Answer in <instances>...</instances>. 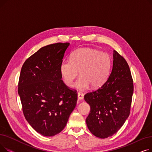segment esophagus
I'll list each match as a JSON object with an SVG mask.
<instances>
[{"instance_id": "esophagus-1", "label": "esophagus", "mask_w": 152, "mask_h": 152, "mask_svg": "<svg viewBox=\"0 0 152 152\" xmlns=\"http://www.w3.org/2000/svg\"><path fill=\"white\" fill-rule=\"evenodd\" d=\"M77 99L79 101H83L84 99V94L81 92H78L77 94Z\"/></svg>"}]
</instances>
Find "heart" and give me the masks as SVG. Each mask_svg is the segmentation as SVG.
I'll return each instance as SVG.
<instances>
[{
	"mask_svg": "<svg viewBox=\"0 0 152 152\" xmlns=\"http://www.w3.org/2000/svg\"><path fill=\"white\" fill-rule=\"evenodd\" d=\"M111 67L112 59L108 53L91 48H81L72 53L71 60L61 63L60 70L68 86L73 84L80 72L81 76L74 87L83 91L90 86L92 88L101 87L109 77Z\"/></svg>",
	"mask_w": 152,
	"mask_h": 152,
	"instance_id": "b5f03b06",
	"label": "heart"
}]
</instances>
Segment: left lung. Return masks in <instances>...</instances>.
Wrapping results in <instances>:
<instances>
[{
	"mask_svg": "<svg viewBox=\"0 0 152 152\" xmlns=\"http://www.w3.org/2000/svg\"><path fill=\"white\" fill-rule=\"evenodd\" d=\"M134 92L133 80L126 60L113 51V68L107 81L84 95L91 107L86 118L87 127L95 136H112L129 117Z\"/></svg>",
	"mask_w": 152,
	"mask_h": 152,
	"instance_id": "left-lung-1",
	"label": "left lung"
}]
</instances>
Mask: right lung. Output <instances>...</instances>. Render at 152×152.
Wrapping results in <instances>:
<instances>
[{"label":"right lung","mask_w":152,"mask_h":152,"mask_svg":"<svg viewBox=\"0 0 152 152\" xmlns=\"http://www.w3.org/2000/svg\"><path fill=\"white\" fill-rule=\"evenodd\" d=\"M69 43L41 48L23 63L18 82L23 112L31 127L44 136L60 133L77 99L61 80L60 66Z\"/></svg>","instance_id":"1"}]
</instances>
